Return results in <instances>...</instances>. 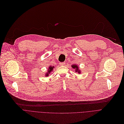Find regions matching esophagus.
<instances>
[{
  "label": "esophagus",
  "instance_id": "1",
  "mask_svg": "<svg viewBox=\"0 0 124 124\" xmlns=\"http://www.w3.org/2000/svg\"><path fill=\"white\" fill-rule=\"evenodd\" d=\"M65 64V62H60V65L61 66H63Z\"/></svg>",
  "mask_w": 124,
  "mask_h": 124
}]
</instances>
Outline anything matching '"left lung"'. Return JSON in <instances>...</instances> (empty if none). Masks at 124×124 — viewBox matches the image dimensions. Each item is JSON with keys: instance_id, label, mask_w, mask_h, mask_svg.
I'll return each mask as SVG.
<instances>
[{"instance_id": "1", "label": "left lung", "mask_w": 124, "mask_h": 124, "mask_svg": "<svg viewBox=\"0 0 124 124\" xmlns=\"http://www.w3.org/2000/svg\"><path fill=\"white\" fill-rule=\"evenodd\" d=\"M71 67H72L73 69H75V72H78L79 74H80V73H81V70H80L79 67V66H78L77 64H72V65H71Z\"/></svg>"}]
</instances>
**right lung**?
Wrapping results in <instances>:
<instances>
[{
    "label": "right lung",
    "mask_w": 124,
    "mask_h": 124,
    "mask_svg": "<svg viewBox=\"0 0 124 124\" xmlns=\"http://www.w3.org/2000/svg\"><path fill=\"white\" fill-rule=\"evenodd\" d=\"M55 67H54V66H52V65H50V66H49V67H48V69H47V72H46V73H45V77H47V76H49V74H50L52 71H53V69Z\"/></svg>",
    "instance_id": "obj_1"
}]
</instances>
